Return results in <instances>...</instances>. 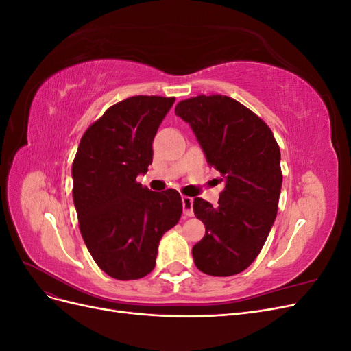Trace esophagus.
<instances>
[{"mask_svg":"<svg viewBox=\"0 0 351 351\" xmlns=\"http://www.w3.org/2000/svg\"><path fill=\"white\" fill-rule=\"evenodd\" d=\"M182 202H183V214L186 217H192L193 215V199L189 196H183Z\"/></svg>","mask_w":351,"mask_h":351,"instance_id":"1","label":"esophagus"}]
</instances>
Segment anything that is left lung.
<instances>
[{"label":"left lung","mask_w":351,"mask_h":351,"mask_svg":"<svg viewBox=\"0 0 351 351\" xmlns=\"http://www.w3.org/2000/svg\"><path fill=\"white\" fill-rule=\"evenodd\" d=\"M176 115L190 124L208 165L226 178L217 206L195 197L205 236L192 253L197 269L230 277L250 267L277 217L282 183L280 146L261 117L226 95L180 101Z\"/></svg>","instance_id":"left-lung-1"}]
</instances>
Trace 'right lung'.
Returning a JSON list of instances; mask_svg holds the SVG:
<instances>
[{
	"mask_svg": "<svg viewBox=\"0 0 351 351\" xmlns=\"http://www.w3.org/2000/svg\"><path fill=\"white\" fill-rule=\"evenodd\" d=\"M176 98L137 95L117 102L83 133L74 156L73 200L84 244L115 280L155 268L158 244L183 212L174 189L152 192L137 176L152 164V142Z\"/></svg>",
	"mask_w": 351,
	"mask_h": 351,
	"instance_id": "obj_1",
	"label": "right lung"
}]
</instances>
